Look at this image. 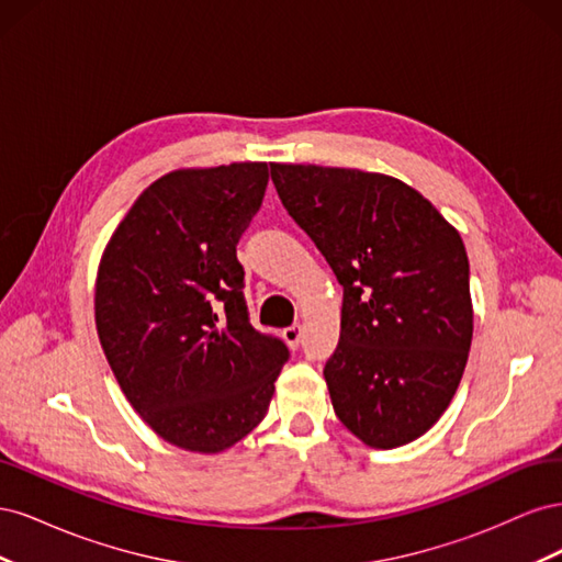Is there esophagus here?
<instances>
[{"mask_svg": "<svg viewBox=\"0 0 562 562\" xmlns=\"http://www.w3.org/2000/svg\"><path fill=\"white\" fill-rule=\"evenodd\" d=\"M283 339L288 342V347H300V339H302V326L300 323H293V326L283 328Z\"/></svg>", "mask_w": 562, "mask_h": 562, "instance_id": "obj_1", "label": "esophagus"}]
</instances>
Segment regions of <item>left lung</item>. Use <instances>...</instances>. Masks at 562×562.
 Here are the masks:
<instances>
[{
  "instance_id": "left-lung-1",
  "label": "left lung",
  "mask_w": 562,
  "mask_h": 562,
  "mask_svg": "<svg viewBox=\"0 0 562 562\" xmlns=\"http://www.w3.org/2000/svg\"><path fill=\"white\" fill-rule=\"evenodd\" d=\"M288 215L342 285L323 368L333 411L370 448H398L446 413L471 349L462 236L429 199L359 168L271 164Z\"/></svg>"
}]
</instances>
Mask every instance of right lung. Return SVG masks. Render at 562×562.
Here are the masks:
<instances>
[{
    "label": "right lung",
    "mask_w": 562,
    "mask_h": 562,
    "mask_svg": "<svg viewBox=\"0 0 562 562\" xmlns=\"http://www.w3.org/2000/svg\"><path fill=\"white\" fill-rule=\"evenodd\" d=\"M269 168H182L135 199L100 258L95 328L124 396L151 431L215 454L262 417L288 361L250 326L236 244Z\"/></svg>",
    "instance_id": "add662e5"
}]
</instances>
